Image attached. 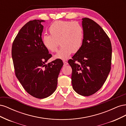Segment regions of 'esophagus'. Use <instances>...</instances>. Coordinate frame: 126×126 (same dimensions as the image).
<instances>
[{
	"mask_svg": "<svg viewBox=\"0 0 126 126\" xmlns=\"http://www.w3.org/2000/svg\"><path fill=\"white\" fill-rule=\"evenodd\" d=\"M63 63L64 66H66V65H67V64H68L67 62H66V61H65V60H63Z\"/></svg>",
	"mask_w": 126,
	"mask_h": 126,
	"instance_id": "1",
	"label": "esophagus"
}]
</instances>
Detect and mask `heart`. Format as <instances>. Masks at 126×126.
<instances>
[{
  "instance_id": "obj_1",
  "label": "heart",
  "mask_w": 126,
  "mask_h": 126,
  "mask_svg": "<svg viewBox=\"0 0 126 126\" xmlns=\"http://www.w3.org/2000/svg\"><path fill=\"white\" fill-rule=\"evenodd\" d=\"M50 35H45L42 43L47 50L55 52L58 47L61 48L54 55V58L65 60L72 52L80 50L84 39L82 26L77 22L58 20L52 23L49 28Z\"/></svg>"
}]
</instances>
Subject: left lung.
Here are the masks:
<instances>
[{
	"label": "left lung",
	"mask_w": 126,
	"mask_h": 126,
	"mask_svg": "<svg viewBox=\"0 0 126 126\" xmlns=\"http://www.w3.org/2000/svg\"><path fill=\"white\" fill-rule=\"evenodd\" d=\"M82 20L83 45L68 63L72 68L74 90L81 96H89L101 88L108 77L111 69L112 47L109 38L99 25L88 18Z\"/></svg>",
	"instance_id": "1"
}]
</instances>
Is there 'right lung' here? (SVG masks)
<instances>
[{
  "label": "right lung",
  "instance_id": "right-lung-1",
  "mask_svg": "<svg viewBox=\"0 0 126 126\" xmlns=\"http://www.w3.org/2000/svg\"><path fill=\"white\" fill-rule=\"evenodd\" d=\"M44 21L35 19L26 24L14 39L11 49L16 77L27 92L39 99L54 93L63 64L59 59L46 63L52 55L42 43Z\"/></svg>",
  "mask_w": 126,
  "mask_h": 126
}]
</instances>
